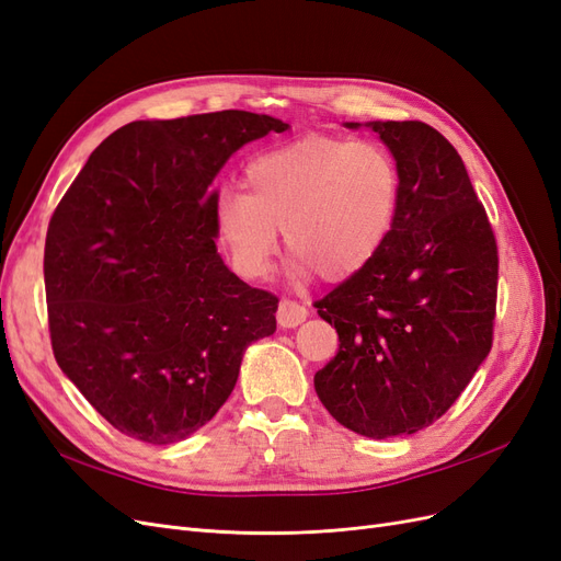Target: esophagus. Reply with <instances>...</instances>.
Instances as JSON below:
<instances>
[{
  "instance_id": "obj_1",
  "label": "esophagus",
  "mask_w": 561,
  "mask_h": 561,
  "mask_svg": "<svg viewBox=\"0 0 561 561\" xmlns=\"http://www.w3.org/2000/svg\"><path fill=\"white\" fill-rule=\"evenodd\" d=\"M307 316H309L307 307H301V304H297V301H293V299H283V301L278 304V311H276L278 325L285 328V330H293V328L301 325V322L307 320Z\"/></svg>"
}]
</instances>
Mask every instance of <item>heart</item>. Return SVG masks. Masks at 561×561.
Here are the masks:
<instances>
[{"label":"heart","instance_id":"obj_1","mask_svg":"<svg viewBox=\"0 0 561 561\" xmlns=\"http://www.w3.org/2000/svg\"><path fill=\"white\" fill-rule=\"evenodd\" d=\"M400 192V165L383 145L304 135L254 157L245 192L217 194L213 225L236 274L248 280L268 274L278 229L299 271L346 280L383 248Z\"/></svg>","mask_w":561,"mask_h":561}]
</instances>
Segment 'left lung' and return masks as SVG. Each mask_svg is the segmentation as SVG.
Returning <instances> with one entry per match:
<instances>
[{
	"instance_id": "8db88e82",
	"label": "left lung",
	"mask_w": 561,
	"mask_h": 561,
	"mask_svg": "<svg viewBox=\"0 0 561 561\" xmlns=\"http://www.w3.org/2000/svg\"><path fill=\"white\" fill-rule=\"evenodd\" d=\"M367 126L400 165V208L375 260L313 304L339 334L336 355L313 383L342 426L383 439L431 426L484 363L499 250L443 133L423 122Z\"/></svg>"
}]
</instances>
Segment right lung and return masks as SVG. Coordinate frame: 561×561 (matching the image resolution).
<instances>
[{"label": "right lung", "instance_id": "obj_1", "mask_svg": "<svg viewBox=\"0 0 561 561\" xmlns=\"http://www.w3.org/2000/svg\"><path fill=\"white\" fill-rule=\"evenodd\" d=\"M290 126L225 110L133 122L89 157L50 217L44 283L54 355L98 414L171 445L217 414L278 297L217 254L210 192L236 149Z\"/></svg>", "mask_w": 561, "mask_h": 561}]
</instances>
